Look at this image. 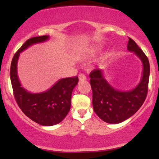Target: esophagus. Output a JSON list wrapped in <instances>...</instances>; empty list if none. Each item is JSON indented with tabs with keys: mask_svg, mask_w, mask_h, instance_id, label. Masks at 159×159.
I'll return each mask as SVG.
<instances>
[{
	"mask_svg": "<svg viewBox=\"0 0 159 159\" xmlns=\"http://www.w3.org/2000/svg\"><path fill=\"white\" fill-rule=\"evenodd\" d=\"M78 78H79L80 81H84V80L87 79V78H86V76L84 75V74H79V75H78Z\"/></svg>",
	"mask_w": 159,
	"mask_h": 159,
	"instance_id": "esophagus-1",
	"label": "esophagus"
}]
</instances>
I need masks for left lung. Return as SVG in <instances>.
Returning <instances> with one entry per match:
<instances>
[{"label": "left lung", "instance_id": "obj_1", "mask_svg": "<svg viewBox=\"0 0 159 159\" xmlns=\"http://www.w3.org/2000/svg\"><path fill=\"white\" fill-rule=\"evenodd\" d=\"M128 50L134 52L143 64L140 83L129 91L114 88L107 81L102 69H96L90 74L93 91V106L98 117L107 123H120L129 119L142 106L148 91L149 60L134 40L129 38Z\"/></svg>", "mask_w": 159, "mask_h": 159}]
</instances>
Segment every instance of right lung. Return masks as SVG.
I'll return each mask as SVG.
<instances>
[{"label": "right lung", "mask_w": 159, "mask_h": 159, "mask_svg": "<svg viewBox=\"0 0 159 159\" xmlns=\"http://www.w3.org/2000/svg\"><path fill=\"white\" fill-rule=\"evenodd\" d=\"M48 39V36H41L27 39L15 54L10 67V80L18 105L30 120L44 126L61 123L68 114L72 90L78 82V76L62 78L48 90L38 93H31L21 87L17 74L20 53L34 44Z\"/></svg>", "instance_id": "add662e5"}]
</instances>
